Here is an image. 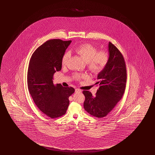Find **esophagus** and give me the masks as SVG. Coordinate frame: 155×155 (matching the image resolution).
Returning a JSON list of instances; mask_svg holds the SVG:
<instances>
[{
    "mask_svg": "<svg viewBox=\"0 0 155 155\" xmlns=\"http://www.w3.org/2000/svg\"><path fill=\"white\" fill-rule=\"evenodd\" d=\"M75 91V92H81V90L79 88H76Z\"/></svg>",
    "mask_w": 155,
    "mask_h": 155,
    "instance_id": "34e87169",
    "label": "esophagus"
}]
</instances>
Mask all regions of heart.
I'll return each instance as SVG.
<instances>
[{"label": "heart", "instance_id": "heart-1", "mask_svg": "<svg viewBox=\"0 0 155 155\" xmlns=\"http://www.w3.org/2000/svg\"><path fill=\"white\" fill-rule=\"evenodd\" d=\"M74 51L87 62L88 69L93 74H98L101 73L109 61V54L107 51H98V48L96 46L89 43H84L77 46L74 48ZM69 57L70 52L68 51L65 52L62 58L63 65L67 64ZM74 76L78 80L85 77L84 75L78 74H75Z\"/></svg>", "mask_w": 155, "mask_h": 155}]
</instances>
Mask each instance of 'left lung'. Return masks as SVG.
<instances>
[{
	"instance_id": "left-lung-1",
	"label": "left lung",
	"mask_w": 155,
	"mask_h": 155,
	"mask_svg": "<svg viewBox=\"0 0 155 155\" xmlns=\"http://www.w3.org/2000/svg\"><path fill=\"white\" fill-rule=\"evenodd\" d=\"M109 61L97 76L95 84L99 85L95 96L83 91L84 107L91 115L102 118L107 115L121 100L127 82V69L124 56L111 42L109 43Z\"/></svg>"
}]
</instances>
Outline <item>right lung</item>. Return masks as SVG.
<instances>
[{
  "label": "right lung",
  "mask_w": 155,
  "mask_h": 155,
  "mask_svg": "<svg viewBox=\"0 0 155 155\" xmlns=\"http://www.w3.org/2000/svg\"><path fill=\"white\" fill-rule=\"evenodd\" d=\"M71 40H48L37 48L29 61L27 73L28 90L34 103L46 115L57 118L66 113L71 87L54 84L53 76L62 69V57Z\"/></svg>",
  "instance_id": "add662e5"
}]
</instances>
